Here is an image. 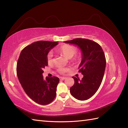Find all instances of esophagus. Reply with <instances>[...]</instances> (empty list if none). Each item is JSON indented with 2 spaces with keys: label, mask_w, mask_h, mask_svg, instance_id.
Returning <instances> with one entry per match:
<instances>
[{
  "label": "esophagus",
  "mask_w": 128,
  "mask_h": 128,
  "mask_svg": "<svg viewBox=\"0 0 128 128\" xmlns=\"http://www.w3.org/2000/svg\"><path fill=\"white\" fill-rule=\"evenodd\" d=\"M59 78H60V80H64L66 78H65V77H60Z\"/></svg>",
  "instance_id": "1"
}]
</instances>
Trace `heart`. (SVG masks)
Here are the masks:
<instances>
[{
    "label": "heart",
    "instance_id": "b5f03b06",
    "mask_svg": "<svg viewBox=\"0 0 128 128\" xmlns=\"http://www.w3.org/2000/svg\"><path fill=\"white\" fill-rule=\"evenodd\" d=\"M58 51L68 59H70L72 58V60L73 62H78L80 59V56L79 55H74L76 54L77 49L75 46L73 45L65 44V45H62L58 48ZM46 59H47V62L48 64H52L54 62V55H53L52 52H49L48 53L47 56H46ZM67 71H68V69L66 68H59L58 69V72L62 74L66 73Z\"/></svg>",
    "mask_w": 128,
    "mask_h": 128
}]
</instances>
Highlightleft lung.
Instances as JSON below:
<instances>
[{
  "mask_svg": "<svg viewBox=\"0 0 128 128\" xmlns=\"http://www.w3.org/2000/svg\"><path fill=\"white\" fill-rule=\"evenodd\" d=\"M64 42L77 45L82 51L79 72L83 77L80 80L73 76L74 84L70 92L78 100H87L94 94L102 81L106 64L104 52L98 44L88 39L78 38Z\"/></svg>",
  "mask_w": 128,
  "mask_h": 128,
  "instance_id": "1",
  "label": "left lung"
}]
</instances>
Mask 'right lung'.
<instances>
[{
    "instance_id": "add662e5",
    "label": "right lung",
    "mask_w": 128,
    "mask_h": 128,
    "mask_svg": "<svg viewBox=\"0 0 128 128\" xmlns=\"http://www.w3.org/2000/svg\"><path fill=\"white\" fill-rule=\"evenodd\" d=\"M58 42L38 41L27 46L20 52L17 64L18 78L26 94L42 105L54 100L59 79L56 76L44 80L43 69L48 66L46 56Z\"/></svg>"
}]
</instances>
